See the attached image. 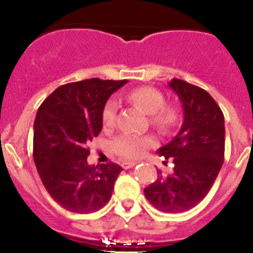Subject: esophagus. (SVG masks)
I'll use <instances>...</instances> for the list:
<instances>
[{"instance_id": "obj_1", "label": "esophagus", "mask_w": 253, "mask_h": 253, "mask_svg": "<svg viewBox=\"0 0 253 253\" xmlns=\"http://www.w3.org/2000/svg\"><path fill=\"white\" fill-rule=\"evenodd\" d=\"M136 164L137 163H134V162H124L121 164V167L124 168V169H129V168H133Z\"/></svg>"}]
</instances>
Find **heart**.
<instances>
[{
  "label": "heart",
  "instance_id": "obj_1",
  "mask_svg": "<svg viewBox=\"0 0 253 253\" xmlns=\"http://www.w3.org/2000/svg\"><path fill=\"white\" fill-rule=\"evenodd\" d=\"M126 99L144 114L150 115V121L160 129H169L177 122L178 111L171 105H165V98L160 90L153 86H139L128 91ZM117 103L115 99L106 101L101 111L105 127H112L116 121ZM155 139L149 136L120 134L112 139L111 148L125 160H136L143 157L148 149L155 145Z\"/></svg>",
  "mask_w": 253,
  "mask_h": 253
}]
</instances>
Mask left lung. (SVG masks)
Returning a JSON list of instances; mask_svg holds the SVG:
<instances>
[{
	"instance_id": "1",
	"label": "left lung",
	"mask_w": 253,
	"mask_h": 253,
	"mask_svg": "<svg viewBox=\"0 0 253 253\" xmlns=\"http://www.w3.org/2000/svg\"><path fill=\"white\" fill-rule=\"evenodd\" d=\"M169 86L177 94L183 122L171 142L158 153L174 163L172 175L158 171V178L144 188L154 208L181 213L197 206L213 186L221 169L225 150L224 115L205 89L174 78Z\"/></svg>"
}]
</instances>
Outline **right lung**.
<instances>
[{
  "label": "right lung",
  "mask_w": 253,
  "mask_h": 253,
  "mask_svg": "<svg viewBox=\"0 0 253 253\" xmlns=\"http://www.w3.org/2000/svg\"><path fill=\"white\" fill-rule=\"evenodd\" d=\"M124 81L98 78L61 85L40 105L33 157L48 195L73 213H93L110 201L120 165H89L86 143L103 128L101 111Z\"/></svg>",
  "instance_id": "obj_1"
}]
</instances>
